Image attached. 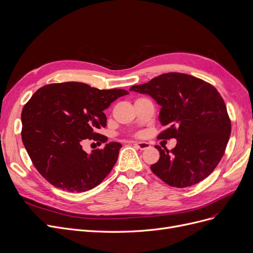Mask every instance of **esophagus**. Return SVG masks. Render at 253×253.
Listing matches in <instances>:
<instances>
[{
  "label": "esophagus",
  "mask_w": 253,
  "mask_h": 253,
  "mask_svg": "<svg viewBox=\"0 0 253 253\" xmlns=\"http://www.w3.org/2000/svg\"><path fill=\"white\" fill-rule=\"evenodd\" d=\"M133 145L140 150H145L150 147V144L147 142H133Z\"/></svg>",
  "instance_id": "1"
}]
</instances>
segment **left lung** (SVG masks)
Instances as JSON below:
<instances>
[{"label": "left lung", "mask_w": 253, "mask_h": 253, "mask_svg": "<svg viewBox=\"0 0 253 253\" xmlns=\"http://www.w3.org/2000/svg\"><path fill=\"white\" fill-rule=\"evenodd\" d=\"M129 90L146 93L162 108L166 126L158 139H177L176 146L160 151L151 171L174 187H188L208 177L224 154L232 125L225 103L212 84L183 73H166Z\"/></svg>", "instance_id": "1"}]
</instances>
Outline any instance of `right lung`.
Returning <instances> with one entry per match:
<instances>
[{
    "instance_id": "add662e5",
    "label": "right lung",
    "mask_w": 253,
    "mask_h": 253,
    "mask_svg": "<svg viewBox=\"0 0 253 253\" xmlns=\"http://www.w3.org/2000/svg\"><path fill=\"white\" fill-rule=\"evenodd\" d=\"M122 88L98 89L81 82L51 83L36 91L21 112V139L33 165L53 186L72 192L99 185L114 167L122 144L111 142L89 155L86 140L101 144L106 126L103 112Z\"/></svg>"
}]
</instances>
